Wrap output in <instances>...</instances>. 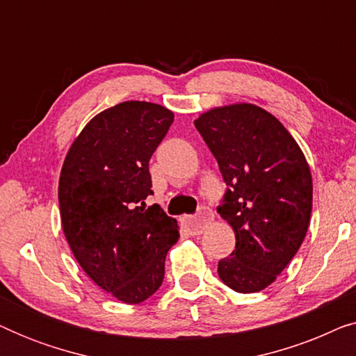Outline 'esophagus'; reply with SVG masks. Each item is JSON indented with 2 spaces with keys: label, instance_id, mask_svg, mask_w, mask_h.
<instances>
[{
  "label": "esophagus",
  "instance_id": "34e87169",
  "mask_svg": "<svg viewBox=\"0 0 356 356\" xmlns=\"http://www.w3.org/2000/svg\"><path fill=\"white\" fill-rule=\"evenodd\" d=\"M213 213L209 207H202L201 211H199L197 216L194 217H184V227L188 228V232L191 233V235H199V233H202L204 228L209 222L212 220Z\"/></svg>",
  "mask_w": 356,
  "mask_h": 356
}]
</instances>
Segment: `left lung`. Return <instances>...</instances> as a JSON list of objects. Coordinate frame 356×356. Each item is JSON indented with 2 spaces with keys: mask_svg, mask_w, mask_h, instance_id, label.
I'll list each match as a JSON object with an SVG mask.
<instances>
[{
  "mask_svg": "<svg viewBox=\"0 0 356 356\" xmlns=\"http://www.w3.org/2000/svg\"><path fill=\"white\" fill-rule=\"evenodd\" d=\"M227 183L217 207L236 245L218 277L238 293L264 290L293 259L308 232L313 179L300 145L261 106L212 108L194 121Z\"/></svg>",
  "mask_w": 356,
  "mask_h": 356,
  "instance_id": "left-lung-1",
  "label": "left lung"
}]
</instances>
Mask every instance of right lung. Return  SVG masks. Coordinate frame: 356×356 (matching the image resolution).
Wrapping results in <instances>:
<instances>
[{
  "mask_svg": "<svg viewBox=\"0 0 356 356\" xmlns=\"http://www.w3.org/2000/svg\"><path fill=\"white\" fill-rule=\"evenodd\" d=\"M173 111L129 100L94 116L67 150L60 175L61 225L76 261L116 300L138 305L162 285L165 257L178 241L175 218L152 194L149 160Z\"/></svg>",
  "mask_w": 356,
  "mask_h": 356,
  "instance_id": "right-lung-1",
  "label": "right lung"
}]
</instances>
